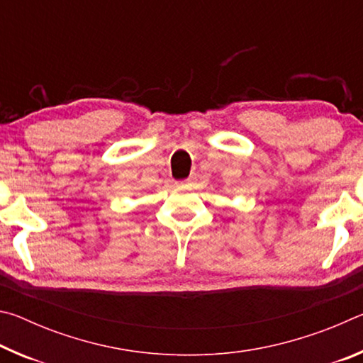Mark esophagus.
Here are the masks:
<instances>
[{"label":"esophagus","mask_w":363,"mask_h":363,"mask_svg":"<svg viewBox=\"0 0 363 363\" xmlns=\"http://www.w3.org/2000/svg\"><path fill=\"white\" fill-rule=\"evenodd\" d=\"M189 182H190V181L187 179V181H179V182H176V184H177V186H181V187H182V186H187Z\"/></svg>","instance_id":"obj_1"}]
</instances>
